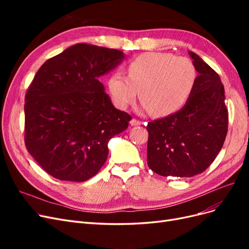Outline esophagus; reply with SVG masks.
Returning <instances> with one entry per match:
<instances>
[{
    "label": "esophagus",
    "mask_w": 249,
    "mask_h": 249,
    "mask_svg": "<svg viewBox=\"0 0 249 249\" xmlns=\"http://www.w3.org/2000/svg\"><path fill=\"white\" fill-rule=\"evenodd\" d=\"M130 124H131L132 126H135V125H140V124H141V122H139V120H137V119L133 118V119H131Z\"/></svg>",
    "instance_id": "obj_1"
}]
</instances>
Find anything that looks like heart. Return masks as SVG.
I'll use <instances>...</instances> for the list:
<instances>
[{"mask_svg": "<svg viewBox=\"0 0 249 249\" xmlns=\"http://www.w3.org/2000/svg\"><path fill=\"white\" fill-rule=\"evenodd\" d=\"M197 71L191 60L170 53H145L127 65V77L120 71L108 81L115 106L124 110L136 100L139 91L141 110L156 117L175 114L190 100Z\"/></svg>", "mask_w": 249, "mask_h": 249, "instance_id": "1", "label": "heart"}]
</instances>
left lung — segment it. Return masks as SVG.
Returning a JSON list of instances; mask_svg holds the SVG:
<instances>
[{
    "label": "left lung",
    "mask_w": 249,
    "mask_h": 249,
    "mask_svg": "<svg viewBox=\"0 0 249 249\" xmlns=\"http://www.w3.org/2000/svg\"><path fill=\"white\" fill-rule=\"evenodd\" d=\"M198 76L190 100L175 114L147 124V165L162 177L190 178L213 163L227 137L229 112L218 73L189 51Z\"/></svg>",
    "instance_id": "1"
}]
</instances>
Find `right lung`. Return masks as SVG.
Masks as SVG:
<instances>
[{
    "instance_id": "add662e5",
    "label": "right lung",
    "mask_w": 249,
    "mask_h": 249,
    "mask_svg": "<svg viewBox=\"0 0 249 249\" xmlns=\"http://www.w3.org/2000/svg\"><path fill=\"white\" fill-rule=\"evenodd\" d=\"M122 51L78 43L44 62L25 97V143L50 176L85 182L103 167L108 142L132 117L116 109L99 78Z\"/></svg>"
}]
</instances>
